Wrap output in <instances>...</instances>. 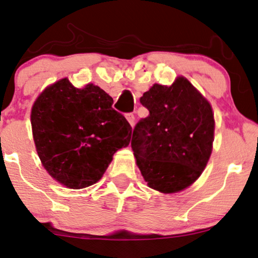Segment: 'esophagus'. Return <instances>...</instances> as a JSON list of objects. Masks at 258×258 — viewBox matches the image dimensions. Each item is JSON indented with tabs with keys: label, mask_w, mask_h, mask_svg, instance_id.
I'll list each match as a JSON object with an SVG mask.
<instances>
[{
	"label": "esophagus",
	"mask_w": 258,
	"mask_h": 258,
	"mask_svg": "<svg viewBox=\"0 0 258 258\" xmlns=\"http://www.w3.org/2000/svg\"><path fill=\"white\" fill-rule=\"evenodd\" d=\"M126 119H127V121L130 122V125H131V126L135 125L136 118H135V114H133V113H127V114H126Z\"/></svg>",
	"instance_id": "esophagus-1"
}]
</instances>
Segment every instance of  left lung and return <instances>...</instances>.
I'll return each instance as SVG.
<instances>
[{
	"mask_svg": "<svg viewBox=\"0 0 258 258\" xmlns=\"http://www.w3.org/2000/svg\"><path fill=\"white\" fill-rule=\"evenodd\" d=\"M140 104L150 114L137 122L131 146L144 179L163 194L184 190L210 158L215 131L210 104L183 77L171 86L154 84Z\"/></svg>",
	"mask_w": 258,
	"mask_h": 258,
	"instance_id": "left-lung-1",
	"label": "left lung"
}]
</instances>
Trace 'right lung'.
<instances>
[{"instance_id":"obj_1","label":"right lung","mask_w":258,"mask_h":258,"mask_svg":"<svg viewBox=\"0 0 258 258\" xmlns=\"http://www.w3.org/2000/svg\"><path fill=\"white\" fill-rule=\"evenodd\" d=\"M113 99L89 84L61 79L32 108L36 151L47 172L64 186L84 188L102 177L112 157L131 140L132 127L112 107Z\"/></svg>"}]
</instances>
